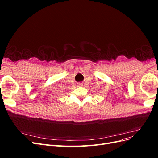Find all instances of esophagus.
<instances>
[{"label": "esophagus", "mask_w": 158, "mask_h": 158, "mask_svg": "<svg viewBox=\"0 0 158 158\" xmlns=\"http://www.w3.org/2000/svg\"><path fill=\"white\" fill-rule=\"evenodd\" d=\"M78 85H82V84H79Z\"/></svg>", "instance_id": "1"}]
</instances>
